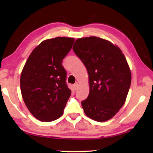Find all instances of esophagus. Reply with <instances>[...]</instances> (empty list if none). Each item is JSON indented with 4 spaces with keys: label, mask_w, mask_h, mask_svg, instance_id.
Wrapping results in <instances>:
<instances>
[{
    "label": "esophagus",
    "mask_w": 153,
    "mask_h": 153,
    "mask_svg": "<svg viewBox=\"0 0 153 153\" xmlns=\"http://www.w3.org/2000/svg\"><path fill=\"white\" fill-rule=\"evenodd\" d=\"M73 87H74V88L75 90H77V89H78V88H79V83H74V84L73 85Z\"/></svg>",
    "instance_id": "obj_1"
}]
</instances>
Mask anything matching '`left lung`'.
<instances>
[{"label":"left lung","instance_id":"1","mask_svg":"<svg viewBox=\"0 0 153 153\" xmlns=\"http://www.w3.org/2000/svg\"><path fill=\"white\" fill-rule=\"evenodd\" d=\"M72 49L88 73L89 95L81 102L85 114L98 122L109 120L125 104L130 87L124 54L111 42L94 36L77 39Z\"/></svg>","mask_w":153,"mask_h":153}]
</instances>
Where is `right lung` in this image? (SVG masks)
<instances>
[{"instance_id":"add662e5","label":"right lung","mask_w":153,"mask_h":153,"mask_svg":"<svg viewBox=\"0 0 153 153\" xmlns=\"http://www.w3.org/2000/svg\"><path fill=\"white\" fill-rule=\"evenodd\" d=\"M74 39L58 37L42 42L32 51L21 74L23 100L37 119L51 122L63 114L71 91L66 83L62 60Z\"/></svg>"}]
</instances>
